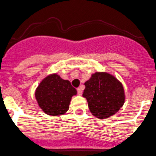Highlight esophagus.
Returning a JSON list of instances; mask_svg holds the SVG:
<instances>
[{
	"label": "esophagus",
	"instance_id": "obj_1",
	"mask_svg": "<svg viewBox=\"0 0 156 156\" xmlns=\"http://www.w3.org/2000/svg\"><path fill=\"white\" fill-rule=\"evenodd\" d=\"M77 93H78V94L80 95V96H81L83 93V89L82 87H79V88H77Z\"/></svg>",
	"mask_w": 156,
	"mask_h": 156
}]
</instances>
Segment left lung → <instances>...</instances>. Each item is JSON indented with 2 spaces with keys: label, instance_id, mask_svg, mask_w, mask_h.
Masks as SVG:
<instances>
[{
  "label": "left lung",
  "instance_id": "obj_1",
  "mask_svg": "<svg viewBox=\"0 0 156 156\" xmlns=\"http://www.w3.org/2000/svg\"><path fill=\"white\" fill-rule=\"evenodd\" d=\"M84 85L83 96L87 99L92 115L96 118L105 119L112 116L125 103L122 83L109 73L96 71Z\"/></svg>",
  "mask_w": 156,
  "mask_h": 156
}]
</instances>
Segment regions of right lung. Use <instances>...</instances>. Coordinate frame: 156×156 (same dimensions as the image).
I'll return each mask as SVG.
<instances>
[{
  "label": "right lung",
  "instance_id": "obj_1",
  "mask_svg": "<svg viewBox=\"0 0 156 156\" xmlns=\"http://www.w3.org/2000/svg\"><path fill=\"white\" fill-rule=\"evenodd\" d=\"M76 93L69 80L62 79L57 73H50L37 87L35 98L44 113L57 116L66 113L71 99Z\"/></svg>",
  "mask_w": 156,
  "mask_h": 156
}]
</instances>
